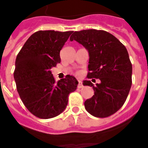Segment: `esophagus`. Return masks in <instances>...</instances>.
<instances>
[{
    "label": "esophagus",
    "instance_id": "34e87169",
    "mask_svg": "<svg viewBox=\"0 0 148 148\" xmlns=\"http://www.w3.org/2000/svg\"><path fill=\"white\" fill-rule=\"evenodd\" d=\"M83 87V83H82V81H78V88L81 89V88Z\"/></svg>",
    "mask_w": 148,
    "mask_h": 148
}]
</instances>
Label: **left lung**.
Listing matches in <instances>:
<instances>
[{"mask_svg": "<svg viewBox=\"0 0 148 148\" xmlns=\"http://www.w3.org/2000/svg\"><path fill=\"white\" fill-rule=\"evenodd\" d=\"M70 40H75L89 52L87 78L101 81L95 86L84 81V85L92 86L95 94L84 102L86 110L96 117L111 116L125 102L132 84V64L126 47L103 30L75 32Z\"/></svg>", "mask_w": 148, "mask_h": 148, "instance_id": "8db88e82", "label": "left lung"}]
</instances>
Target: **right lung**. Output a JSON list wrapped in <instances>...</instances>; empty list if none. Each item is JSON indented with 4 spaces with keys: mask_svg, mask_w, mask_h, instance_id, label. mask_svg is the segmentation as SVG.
Masks as SVG:
<instances>
[{
    "mask_svg": "<svg viewBox=\"0 0 148 148\" xmlns=\"http://www.w3.org/2000/svg\"><path fill=\"white\" fill-rule=\"evenodd\" d=\"M73 32L39 31L28 39L17 54L14 78L28 110L41 119L60 114L78 81L67 75L56 82L51 69L60 63V51Z\"/></svg>",
    "mask_w": 148,
    "mask_h": 148,
    "instance_id": "right-lung-1",
    "label": "right lung"
}]
</instances>
